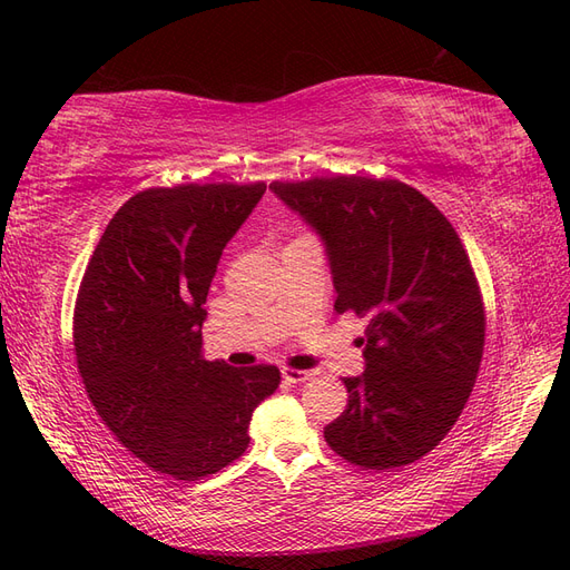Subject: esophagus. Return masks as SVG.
Here are the masks:
<instances>
[{"mask_svg":"<svg viewBox=\"0 0 570 570\" xmlns=\"http://www.w3.org/2000/svg\"><path fill=\"white\" fill-rule=\"evenodd\" d=\"M314 373L312 371H299V368H283V377L287 383L292 385H299V383H306L308 377H312Z\"/></svg>","mask_w":570,"mask_h":570,"instance_id":"34e87169","label":"esophagus"}]
</instances>
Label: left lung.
Instances as JSON below:
<instances>
[{
	"label": "left lung",
	"instance_id": "1",
	"mask_svg": "<svg viewBox=\"0 0 570 570\" xmlns=\"http://www.w3.org/2000/svg\"><path fill=\"white\" fill-rule=\"evenodd\" d=\"M271 189L325 243L335 312L366 318V371L344 377L347 409L323 435L361 469L419 461L450 433L473 392L485 306L446 216L394 178L335 176Z\"/></svg>",
	"mask_w": 570,
	"mask_h": 570
}]
</instances>
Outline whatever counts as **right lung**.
I'll return each instance as SVG.
<instances>
[{"mask_svg": "<svg viewBox=\"0 0 570 570\" xmlns=\"http://www.w3.org/2000/svg\"><path fill=\"white\" fill-rule=\"evenodd\" d=\"M266 183L149 187L109 220L76 299V361L99 419L149 469L199 480L249 446L275 366L202 354L206 295Z\"/></svg>", "mask_w": 570, "mask_h": 570, "instance_id": "1", "label": "right lung"}]
</instances>
